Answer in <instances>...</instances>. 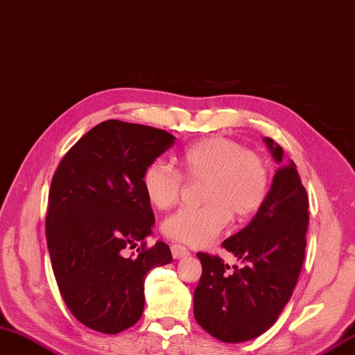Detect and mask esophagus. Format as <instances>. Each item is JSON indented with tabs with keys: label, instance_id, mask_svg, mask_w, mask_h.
I'll use <instances>...</instances> for the list:
<instances>
[{
	"label": "esophagus",
	"instance_id": "34e87169",
	"mask_svg": "<svg viewBox=\"0 0 355 355\" xmlns=\"http://www.w3.org/2000/svg\"><path fill=\"white\" fill-rule=\"evenodd\" d=\"M171 254L175 259H182V257L190 256V251H188L184 245L175 243V245H171Z\"/></svg>",
	"mask_w": 355,
	"mask_h": 355
}]
</instances>
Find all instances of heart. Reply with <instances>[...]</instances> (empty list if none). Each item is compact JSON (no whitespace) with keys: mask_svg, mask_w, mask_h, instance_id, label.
I'll return each instance as SVG.
<instances>
[{"mask_svg":"<svg viewBox=\"0 0 355 355\" xmlns=\"http://www.w3.org/2000/svg\"><path fill=\"white\" fill-rule=\"evenodd\" d=\"M179 164L187 179H205V204L184 207L164 220V234L176 242L204 247L227 227L231 214L245 218L266 196L268 173L262 159L227 137L213 136L193 144L180 155ZM142 188L155 208H170L179 199L182 176L157 159L144 170Z\"/></svg>","mask_w":355,"mask_h":355,"instance_id":"obj_1","label":"heart"}]
</instances>
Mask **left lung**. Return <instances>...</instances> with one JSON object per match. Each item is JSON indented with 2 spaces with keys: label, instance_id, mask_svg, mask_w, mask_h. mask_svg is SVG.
<instances>
[{
  "label": "left lung",
  "instance_id": "obj_1",
  "mask_svg": "<svg viewBox=\"0 0 355 355\" xmlns=\"http://www.w3.org/2000/svg\"><path fill=\"white\" fill-rule=\"evenodd\" d=\"M280 164L252 220L223 242L243 263H223L198 252L202 276L194 291V319L220 342L241 343L262 336L279 319L297 284L305 259L308 196L297 167L271 137H263Z\"/></svg>",
  "mask_w": 355,
  "mask_h": 355
}]
</instances>
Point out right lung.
I'll return each mask as SVG.
<instances>
[{
    "label": "right lung",
    "mask_w": 355,
    "mask_h": 355,
    "mask_svg": "<svg viewBox=\"0 0 355 355\" xmlns=\"http://www.w3.org/2000/svg\"><path fill=\"white\" fill-rule=\"evenodd\" d=\"M175 139L165 130L108 119L58 165L49 193L47 247L62 299L87 328L118 334L133 327L146 303V274L173 260L167 243L147 248L144 242L155 214L142 175ZM135 248L138 254L128 257Z\"/></svg>",
    "instance_id": "add662e5"
}]
</instances>
